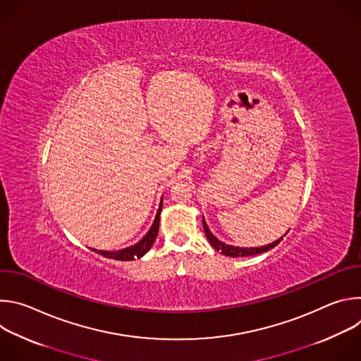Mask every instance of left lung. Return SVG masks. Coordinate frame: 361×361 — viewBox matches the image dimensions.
I'll list each match as a JSON object with an SVG mask.
<instances>
[{"mask_svg":"<svg viewBox=\"0 0 361 361\" xmlns=\"http://www.w3.org/2000/svg\"><path fill=\"white\" fill-rule=\"evenodd\" d=\"M202 227H204L205 237L209 238L210 244H212L217 251H220L221 254L228 255V257H247V255H254V254H262V252H264V251H269V250L274 248V247H276V245L283 240V237H281L280 240H277V241H274V243H271V244H269V245H264V247H257V248H240V247L227 245V244H224V243L219 241V240H217V238L210 233V230L207 228V224H205L204 219H202Z\"/></svg>","mask_w":361,"mask_h":361,"instance_id":"obj_1","label":"left lung"}]
</instances>
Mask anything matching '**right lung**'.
<instances>
[{
    "instance_id": "right-lung-1",
    "label": "right lung",
    "mask_w": 361,
    "mask_h": 361,
    "mask_svg": "<svg viewBox=\"0 0 361 361\" xmlns=\"http://www.w3.org/2000/svg\"><path fill=\"white\" fill-rule=\"evenodd\" d=\"M161 209H163V200L160 202V207H159L156 220H154L149 231L137 244H134L128 248H124V250H118V251H99V250H94V251H97L101 255L107 257V259H114V260H120V262H130V260H134V259H140V257H142L151 248L154 241H156V237L159 234Z\"/></svg>"
}]
</instances>
